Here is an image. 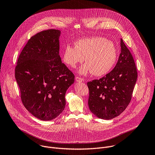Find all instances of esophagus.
<instances>
[{"instance_id":"1","label":"esophagus","mask_w":155,"mask_h":155,"mask_svg":"<svg viewBox=\"0 0 155 155\" xmlns=\"http://www.w3.org/2000/svg\"><path fill=\"white\" fill-rule=\"evenodd\" d=\"M75 80L78 82H81V81H84V79L83 78H81L80 77H78V76L75 77Z\"/></svg>"}]
</instances>
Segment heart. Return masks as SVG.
Wrapping results in <instances>:
<instances>
[{"instance_id":"b5f03b06","label":"heart","mask_w":155,"mask_h":155,"mask_svg":"<svg viewBox=\"0 0 155 155\" xmlns=\"http://www.w3.org/2000/svg\"><path fill=\"white\" fill-rule=\"evenodd\" d=\"M86 62L80 69V73L92 72L95 76H102L110 71L117 59V49L114 43L102 37H92L75 41V47L71 45L64 48V62L75 68L78 63Z\"/></svg>"}]
</instances>
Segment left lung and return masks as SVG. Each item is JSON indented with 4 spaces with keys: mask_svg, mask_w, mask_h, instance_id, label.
Wrapping results in <instances>:
<instances>
[{
    "mask_svg": "<svg viewBox=\"0 0 155 155\" xmlns=\"http://www.w3.org/2000/svg\"><path fill=\"white\" fill-rule=\"evenodd\" d=\"M137 78L134 58L121 39V53L114 69L101 78L87 83L91 112L104 120L120 115L130 103Z\"/></svg>",
    "mask_w": 155,
    "mask_h": 155,
    "instance_id": "8db88e82",
    "label": "left lung"
}]
</instances>
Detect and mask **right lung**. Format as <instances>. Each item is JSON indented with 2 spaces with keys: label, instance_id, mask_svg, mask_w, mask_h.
<instances>
[{
  "label": "right lung",
  "instance_id": "right-lung-1",
  "mask_svg": "<svg viewBox=\"0 0 155 155\" xmlns=\"http://www.w3.org/2000/svg\"><path fill=\"white\" fill-rule=\"evenodd\" d=\"M60 34L59 30L48 29L31 37L15 67L23 104L43 121L51 120L62 112L66 91L75 80L59 56Z\"/></svg>",
  "mask_w": 155,
  "mask_h": 155
}]
</instances>
